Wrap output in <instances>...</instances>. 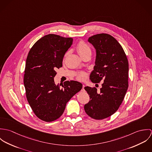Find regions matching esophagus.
I'll list each match as a JSON object with an SVG mask.
<instances>
[{
    "label": "esophagus",
    "mask_w": 152,
    "mask_h": 152,
    "mask_svg": "<svg viewBox=\"0 0 152 152\" xmlns=\"http://www.w3.org/2000/svg\"><path fill=\"white\" fill-rule=\"evenodd\" d=\"M85 87H86V86H85V85H84V84H83V89H82V91H83L85 90V89H84V88H85Z\"/></svg>",
    "instance_id": "34e87169"
}]
</instances>
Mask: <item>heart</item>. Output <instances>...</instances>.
Instances as JSON below:
<instances>
[{
	"mask_svg": "<svg viewBox=\"0 0 152 152\" xmlns=\"http://www.w3.org/2000/svg\"><path fill=\"white\" fill-rule=\"evenodd\" d=\"M77 50L78 53L80 54V56L82 58L88 54H91V50L90 47L84 42H80L78 44L77 46ZM86 77V75L84 72H81L78 75V78L80 80H83L85 79Z\"/></svg>",
	"mask_w": 152,
	"mask_h": 152,
	"instance_id": "heart-1",
	"label": "heart"
}]
</instances>
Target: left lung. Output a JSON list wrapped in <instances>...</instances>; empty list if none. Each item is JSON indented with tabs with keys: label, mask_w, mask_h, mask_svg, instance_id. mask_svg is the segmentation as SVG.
I'll return each instance as SVG.
<instances>
[{
	"label": "left lung",
	"mask_w": 152,
	"mask_h": 152,
	"mask_svg": "<svg viewBox=\"0 0 152 152\" xmlns=\"http://www.w3.org/2000/svg\"><path fill=\"white\" fill-rule=\"evenodd\" d=\"M96 50L93 83L104 80L100 91L86 87L90 101L84 105L87 115L95 119H103L113 115L121 105L128 88L129 64L125 51L118 42L108 34H98L88 40Z\"/></svg>",
	"instance_id": "1"
}]
</instances>
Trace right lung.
<instances>
[{"label":"right lung","instance_id":"1","mask_svg":"<svg viewBox=\"0 0 152 152\" xmlns=\"http://www.w3.org/2000/svg\"><path fill=\"white\" fill-rule=\"evenodd\" d=\"M72 42V38L50 34L39 39L28 54L24 75L26 97L35 115L45 122L59 118L66 103L83 88L76 81L56 85L54 80Z\"/></svg>","mask_w":152,"mask_h":152}]
</instances>
